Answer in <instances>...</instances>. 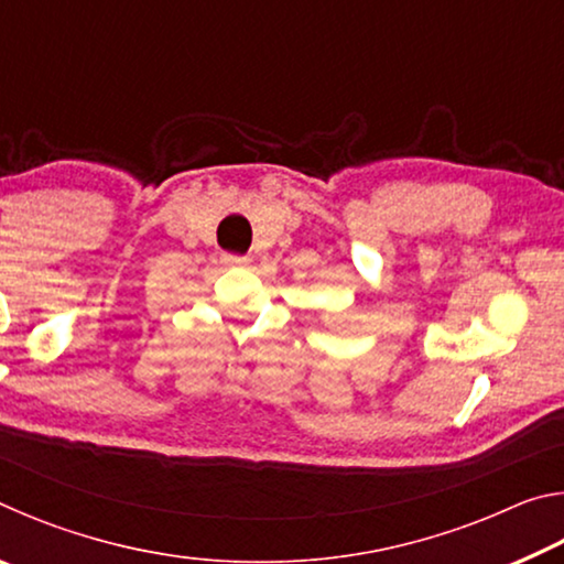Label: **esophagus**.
Listing matches in <instances>:
<instances>
[{
    "label": "esophagus",
    "instance_id": "obj_1",
    "mask_svg": "<svg viewBox=\"0 0 564 564\" xmlns=\"http://www.w3.org/2000/svg\"><path fill=\"white\" fill-rule=\"evenodd\" d=\"M221 261H224L226 265H246V263H248L246 256H236V253H224Z\"/></svg>",
    "mask_w": 564,
    "mask_h": 564
}]
</instances>
